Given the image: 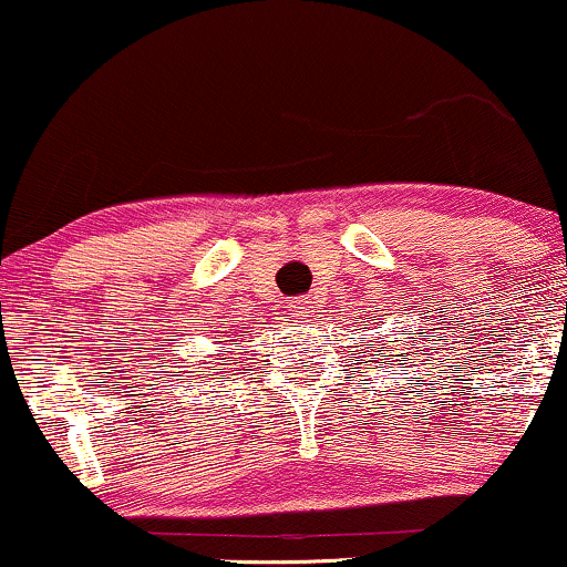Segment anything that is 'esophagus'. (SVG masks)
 <instances>
[{
  "label": "esophagus",
  "instance_id": "obj_1",
  "mask_svg": "<svg viewBox=\"0 0 567 567\" xmlns=\"http://www.w3.org/2000/svg\"><path fill=\"white\" fill-rule=\"evenodd\" d=\"M310 312V302H308V297H295V299H289V316H295V318H305Z\"/></svg>",
  "mask_w": 567,
  "mask_h": 567
}]
</instances>
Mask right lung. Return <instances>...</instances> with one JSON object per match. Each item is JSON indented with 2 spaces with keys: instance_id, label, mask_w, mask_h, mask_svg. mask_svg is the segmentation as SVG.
<instances>
[{
  "instance_id": "right-lung-1",
  "label": "right lung",
  "mask_w": 567,
  "mask_h": 567,
  "mask_svg": "<svg viewBox=\"0 0 567 567\" xmlns=\"http://www.w3.org/2000/svg\"><path fill=\"white\" fill-rule=\"evenodd\" d=\"M228 342H230V339H228Z\"/></svg>"
}]
</instances>
